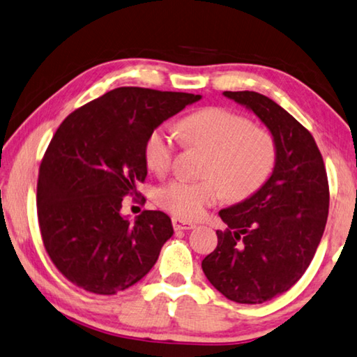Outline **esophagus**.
Here are the masks:
<instances>
[{
	"instance_id": "esophagus-1",
	"label": "esophagus",
	"mask_w": 357,
	"mask_h": 357,
	"mask_svg": "<svg viewBox=\"0 0 357 357\" xmlns=\"http://www.w3.org/2000/svg\"><path fill=\"white\" fill-rule=\"evenodd\" d=\"M173 227H174V230H190V229H195L197 225L192 222H188V220H184V219L173 218Z\"/></svg>"
}]
</instances>
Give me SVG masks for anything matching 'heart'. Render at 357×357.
I'll list each match as a JSON object with an SVG mask.
<instances>
[{
	"label": "heart",
	"instance_id": "obj_1",
	"mask_svg": "<svg viewBox=\"0 0 357 357\" xmlns=\"http://www.w3.org/2000/svg\"><path fill=\"white\" fill-rule=\"evenodd\" d=\"M181 133L189 144L209 152L200 183L173 179L157 190L163 209L185 219L200 218L222 199L243 200L262 188L276 160L275 139L268 130L224 107H208L185 117ZM176 135L160 127L146 143V162L155 173L172 167Z\"/></svg>",
	"mask_w": 357,
	"mask_h": 357
}]
</instances>
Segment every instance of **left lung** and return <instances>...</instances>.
<instances>
[{"instance_id":"obj_1","label":"left lung","mask_w":357,"mask_h":357,"mask_svg":"<svg viewBox=\"0 0 357 357\" xmlns=\"http://www.w3.org/2000/svg\"><path fill=\"white\" fill-rule=\"evenodd\" d=\"M268 128L276 160L262 188L220 209L227 229L202 268L236 303H264L289 291L314 257L329 214V184L314 138L273 100L257 92H224Z\"/></svg>"}]
</instances>
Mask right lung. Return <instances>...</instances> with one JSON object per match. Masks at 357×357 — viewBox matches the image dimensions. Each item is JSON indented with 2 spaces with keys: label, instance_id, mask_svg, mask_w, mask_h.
<instances>
[{
  "label": "right lung",
  "instance_id": "1",
  "mask_svg": "<svg viewBox=\"0 0 357 357\" xmlns=\"http://www.w3.org/2000/svg\"><path fill=\"white\" fill-rule=\"evenodd\" d=\"M200 98L119 87L61 122L39 167L36 205L44 248L73 284L112 296L154 267L172 219L143 211L130 222L122 202L148 174L151 133Z\"/></svg>",
  "mask_w": 357,
  "mask_h": 357
}]
</instances>
